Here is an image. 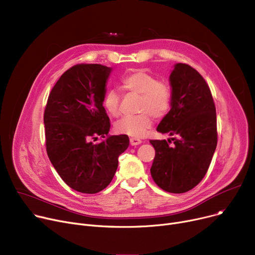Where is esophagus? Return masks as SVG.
<instances>
[{"instance_id":"1","label":"esophagus","mask_w":255,"mask_h":255,"mask_svg":"<svg viewBox=\"0 0 255 255\" xmlns=\"http://www.w3.org/2000/svg\"><path fill=\"white\" fill-rule=\"evenodd\" d=\"M129 142H130V145H131V146H136V145L141 144V143H142V140L137 139V138H130V139H129Z\"/></svg>"}]
</instances>
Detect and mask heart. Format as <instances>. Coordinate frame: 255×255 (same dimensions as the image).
<instances>
[{
	"label": "heart",
	"instance_id": "1",
	"mask_svg": "<svg viewBox=\"0 0 255 255\" xmlns=\"http://www.w3.org/2000/svg\"><path fill=\"white\" fill-rule=\"evenodd\" d=\"M121 87L125 92L140 95L138 111L141 113L123 117L116 123L115 129L129 137H144L153 125L152 115L162 117L171 109L172 88L167 82L158 81L152 74L141 69L128 72L121 79ZM103 105L107 113L113 117L121 113V97L113 89L105 95Z\"/></svg>",
	"mask_w": 255,
	"mask_h": 255
}]
</instances>
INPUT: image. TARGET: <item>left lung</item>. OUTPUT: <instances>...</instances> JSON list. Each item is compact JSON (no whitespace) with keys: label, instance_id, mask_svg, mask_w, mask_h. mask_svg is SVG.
I'll return each mask as SVG.
<instances>
[{"label":"left lung","instance_id":"1","mask_svg":"<svg viewBox=\"0 0 255 255\" xmlns=\"http://www.w3.org/2000/svg\"><path fill=\"white\" fill-rule=\"evenodd\" d=\"M169 81L171 110L156 130L177 138L150 140L155 149L150 173L161 189L183 193L202 181L211 163L217 145L216 109L210 88L190 66L176 64Z\"/></svg>","mask_w":255,"mask_h":255}]
</instances>
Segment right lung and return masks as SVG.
I'll list each match as a JSON object with an SVG mask.
<instances>
[{
    "label": "right lung",
    "instance_id": "1",
    "mask_svg": "<svg viewBox=\"0 0 255 255\" xmlns=\"http://www.w3.org/2000/svg\"><path fill=\"white\" fill-rule=\"evenodd\" d=\"M111 71L99 64L70 68L51 89L44 112L52 166L68 186L83 193H97L110 184L118 156L129 144L126 134L108 136L110 119L103 100ZM99 135L108 138L94 143Z\"/></svg>",
    "mask_w": 255,
    "mask_h": 255
}]
</instances>
